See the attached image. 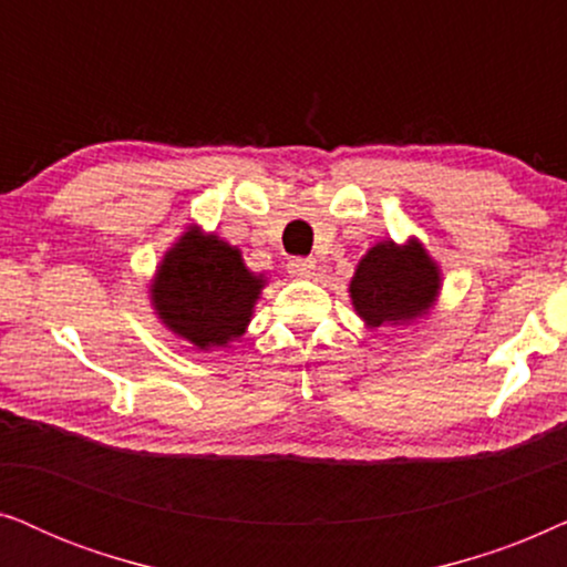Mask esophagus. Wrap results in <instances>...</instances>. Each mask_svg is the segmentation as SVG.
<instances>
[{"instance_id": "1", "label": "esophagus", "mask_w": 567, "mask_h": 567, "mask_svg": "<svg viewBox=\"0 0 567 567\" xmlns=\"http://www.w3.org/2000/svg\"><path fill=\"white\" fill-rule=\"evenodd\" d=\"M312 270H315L312 258H291L289 260V274H293V276L307 278V276H312Z\"/></svg>"}]
</instances>
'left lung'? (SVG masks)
<instances>
[{"label": "left lung", "instance_id": "left-lung-1", "mask_svg": "<svg viewBox=\"0 0 567 567\" xmlns=\"http://www.w3.org/2000/svg\"><path fill=\"white\" fill-rule=\"evenodd\" d=\"M439 270L417 243H379L359 262L351 281L355 312L369 328L413 320L436 299Z\"/></svg>", "mask_w": 567, "mask_h": 567}]
</instances>
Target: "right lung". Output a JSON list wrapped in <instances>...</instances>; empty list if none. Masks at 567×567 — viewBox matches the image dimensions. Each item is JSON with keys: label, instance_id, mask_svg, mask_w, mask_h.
Returning <instances> with one entry per match:
<instances>
[{"label": "right lung", "instance_id": "1", "mask_svg": "<svg viewBox=\"0 0 567 567\" xmlns=\"http://www.w3.org/2000/svg\"><path fill=\"white\" fill-rule=\"evenodd\" d=\"M260 289L262 278L245 268L239 250L188 229L162 260L152 299L169 330L212 348L243 336Z\"/></svg>", "mask_w": 567, "mask_h": 567}]
</instances>
